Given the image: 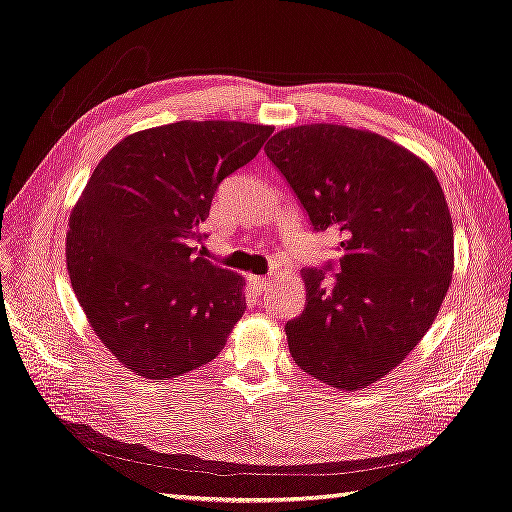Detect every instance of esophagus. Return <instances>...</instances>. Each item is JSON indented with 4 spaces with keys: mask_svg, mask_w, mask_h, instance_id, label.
<instances>
[{
    "mask_svg": "<svg viewBox=\"0 0 512 512\" xmlns=\"http://www.w3.org/2000/svg\"><path fill=\"white\" fill-rule=\"evenodd\" d=\"M249 285H251L257 293H263V291L270 289L272 280L266 278V276H249Z\"/></svg>",
    "mask_w": 512,
    "mask_h": 512,
    "instance_id": "obj_1",
    "label": "esophagus"
}]
</instances>
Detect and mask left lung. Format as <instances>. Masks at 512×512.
<instances>
[{
	"instance_id": "8db88e82",
	"label": "left lung",
	"mask_w": 512,
	"mask_h": 512,
	"mask_svg": "<svg viewBox=\"0 0 512 512\" xmlns=\"http://www.w3.org/2000/svg\"><path fill=\"white\" fill-rule=\"evenodd\" d=\"M266 156L314 232L335 227L337 272L304 268L306 308L285 325L314 380L358 390L390 373L437 318L453 272V225L432 168L405 147L337 124L280 130Z\"/></svg>"
}]
</instances>
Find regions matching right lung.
I'll use <instances>...</instances> for the list:
<instances>
[{
	"label": "right lung",
	"mask_w": 512,
	"mask_h": 512,
	"mask_svg": "<svg viewBox=\"0 0 512 512\" xmlns=\"http://www.w3.org/2000/svg\"><path fill=\"white\" fill-rule=\"evenodd\" d=\"M272 126L175 122L128 135L94 168L69 217L67 270L92 331L147 380L194 371L246 310L244 280L196 253L219 183Z\"/></svg>",
	"instance_id": "obj_1"
}]
</instances>
